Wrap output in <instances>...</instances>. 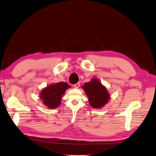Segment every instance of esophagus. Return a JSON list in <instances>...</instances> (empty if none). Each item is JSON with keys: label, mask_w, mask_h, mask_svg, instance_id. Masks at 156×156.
Returning a JSON list of instances; mask_svg holds the SVG:
<instances>
[{"label": "esophagus", "mask_w": 156, "mask_h": 156, "mask_svg": "<svg viewBox=\"0 0 156 156\" xmlns=\"http://www.w3.org/2000/svg\"><path fill=\"white\" fill-rule=\"evenodd\" d=\"M79 86H80V83H77L76 84H75V85H73L74 88H79Z\"/></svg>", "instance_id": "1"}]
</instances>
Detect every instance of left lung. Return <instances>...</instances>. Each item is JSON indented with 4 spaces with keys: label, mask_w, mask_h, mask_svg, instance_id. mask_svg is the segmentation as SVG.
<instances>
[{
    "label": "left lung",
    "mask_w": 156,
    "mask_h": 156,
    "mask_svg": "<svg viewBox=\"0 0 156 156\" xmlns=\"http://www.w3.org/2000/svg\"><path fill=\"white\" fill-rule=\"evenodd\" d=\"M90 106L96 109L102 108L109 99V94L106 88L100 83L98 79H92L90 82L84 84L82 87Z\"/></svg>",
    "instance_id": "8db88e82"
}]
</instances>
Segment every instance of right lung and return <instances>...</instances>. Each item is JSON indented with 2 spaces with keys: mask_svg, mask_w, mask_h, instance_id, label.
Segmentation results:
<instances>
[{
  "mask_svg": "<svg viewBox=\"0 0 156 156\" xmlns=\"http://www.w3.org/2000/svg\"><path fill=\"white\" fill-rule=\"evenodd\" d=\"M68 88H70V86L64 82L52 84L42 90L40 98L43 100V103L48 108H56L60 106L62 96Z\"/></svg>",
  "mask_w": 156,
  "mask_h": 156,
  "instance_id": "1",
  "label": "right lung"
}]
</instances>
